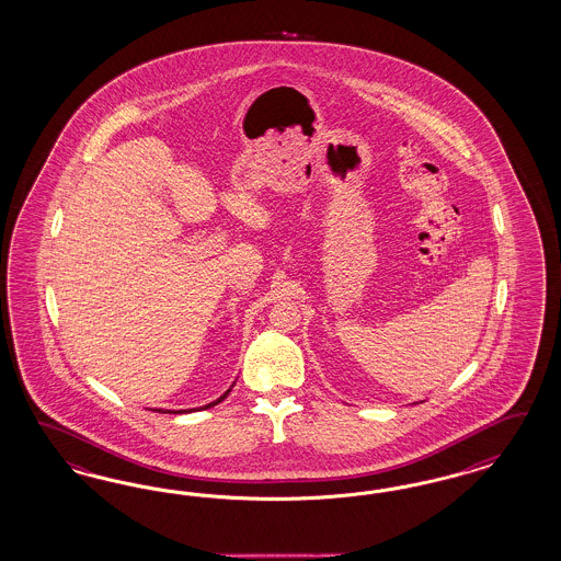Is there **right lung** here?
I'll return each instance as SVG.
<instances>
[{
	"instance_id": "obj_1",
	"label": "right lung",
	"mask_w": 561,
	"mask_h": 561,
	"mask_svg": "<svg viewBox=\"0 0 561 561\" xmlns=\"http://www.w3.org/2000/svg\"><path fill=\"white\" fill-rule=\"evenodd\" d=\"M232 391V387H230V389H228V391L224 392V394H221L220 399H216V401H214V403H207V405H204V408H199V409H209V408H214V405H218V403H220V401H224V399H226V397H228V392ZM153 411H162V409H153ZM191 411H193V409H191ZM162 413H185V409H181V411H169V409H167V411H162Z\"/></svg>"
}]
</instances>
